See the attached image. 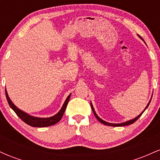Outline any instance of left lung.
Returning <instances> with one entry per match:
<instances>
[{
  "label": "left lung",
  "mask_w": 160,
  "mask_h": 160,
  "mask_svg": "<svg viewBox=\"0 0 160 160\" xmlns=\"http://www.w3.org/2000/svg\"><path fill=\"white\" fill-rule=\"evenodd\" d=\"M138 36L139 38H140L141 40H143V39H142V38H141V37L140 35H138ZM144 43H145V42H144ZM151 98H152V97H151ZM151 98H150V100L149 103L148 104V105H147V106H146V108H144V111H143L142 112H141V113L140 114H139L138 116V117H135V118L132 119V120H128V121H126V122H121V123H111V122H106V121H104V120H102V119H101L100 117H99L97 115V113H95V110H94V108H93V106H92V104L90 103V104H91V108H92V110L93 113H94V115L95 116V117H96V118H97V120H98L99 122H102V123H103V124H104V125H107V126H128V125H131V124L134 123V122H135V121H136V120H138V119L139 117H141V114H142V113H144L145 110H146L147 108H148V106H149V104H150V101H151Z\"/></svg>",
  "instance_id": "1"
}]
</instances>
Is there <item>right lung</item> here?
Instances as JSON below:
<instances>
[{
    "label": "right lung",
    "instance_id": "add662e5",
    "mask_svg": "<svg viewBox=\"0 0 160 160\" xmlns=\"http://www.w3.org/2000/svg\"><path fill=\"white\" fill-rule=\"evenodd\" d=\"M5 92H6V97L10 107L13 110L14 112L16 113V115H17L23 122H25V123L29 125V126H33V127H47V126H50L57 123L58 121L61 120L62 116H63L64 113H65L66 107H67L68 103L69 102L70 97H71V95L70 94L67 97V98H66L65 102H64L62 108L56 114H55L54 116L50 117H44V118H42V117H34V116L28 114V113H25V111H22L19 108H18L15 104L12 103V101L10 100V97H9L8 95V93H7V89H5Z\"/></svg>",
    "mask_w": 160,
    "mask_h": 160
}]
</instances>
